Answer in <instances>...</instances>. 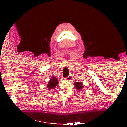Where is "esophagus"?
Segmentation results:
<instances>
[{"instance_id": "obj_1", "label": "esophagus", "mask_w": 127, "mask_h": 127, "mask_svg": "<svg viewBox=\"0 0 127 127\" xmlns=\"http://www.w3.org/2000/svg\"><path fill=\"white\" fill-rule=\"evenodd\" d=\"M72 79V77L71 75H69L67 78H66V79H67L68 80H69V81L70 80H71Z\"/></svg>"}]
</instances>
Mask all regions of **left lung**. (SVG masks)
Listing matches in <instances>:
<instances>
[{
    "label": "left lung",
    "instance_id": "1",
    "mask_svg": "<svg viewBox=\"0 0 127 127\" xmlns=\"http://www.w3.org/2000/svg\"><path fill=\"white\" fill-rule=\"evenodd\" d=\"M75 85L76 88H77V90H80L83 87L82 83L81 82H76L75 83Z\"/></svg>",
    "mask_w": 127,
    "mask_h": 127
}]
</instances>
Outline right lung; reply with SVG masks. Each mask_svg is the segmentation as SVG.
Masks as SVG:
<instances>
[{
    "mask_svg": "<svg viewBox=\"0 0 127 127\" xmlns=\"http://www.w3.org/2000/svg\"><path fill=\"white\" fill-rule=\"evenodd\" d=\"M58 83V81L57 78L52 77V78L50 80L49 83L48 84L47 87L49 88V89H53Z\"/></svg>",
    "mask_w": 127,
    "mask_h": 127,
    "instance_id": "add662e5",
    "label": "right lung"
}]
</instances>
